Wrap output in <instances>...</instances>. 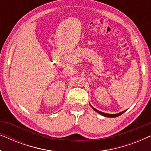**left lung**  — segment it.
Here are the masks:
<instances>
[{"label":"left lung","instance_id":"obj_1","mask_svg":"<svg viewBox=\"0 0 151 151\" xmlns=\"http://www.w3.org/2000/svg\"><path fill=\"white\" fill-rule=\"evenodd\" d=\"M90 106H91V108H92L93 109V110H94L95 111H96L97 113H98L99 114L102 115H103V116L106 117H118V116H119V115H120L122 114V113H124L125 111H127V110H125V111H122V112L119 113H116V114H109V113H103V112H101V111H100L97 110V109H95L94 107H93V106H92L91 105V104H90Z\"/></svg>","mask_w":151,"mask_h":151}]
</instances>
